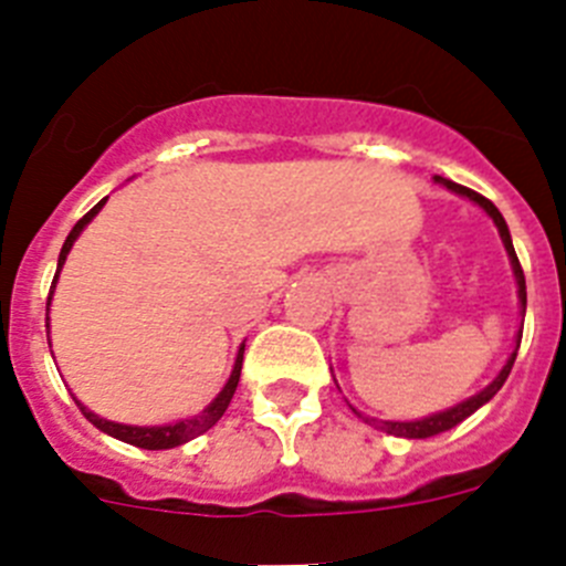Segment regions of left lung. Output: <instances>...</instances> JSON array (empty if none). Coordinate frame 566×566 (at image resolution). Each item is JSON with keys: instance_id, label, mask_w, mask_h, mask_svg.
I'll return each instance as SVG.
<instances>
[{"instance_id": "1", "label": "left lung", "mask_w": 566, "mask_h": 566, "mask_svg": "<svg viewBox=\"0 0 566 566\" xmlns=\"http://www.w3.org/2000/svg\"><path fill=\"white\" fill-rule=\"evenodd\" d=\"M433 181H437L439 187L451 189V192H457V195H462V198H468V201H473L479 209H484V214H488L490 221L496 223L499 238H502L504 249H507L510 266H513V277H516V289H518V314H522V326H524V312H527V286H524V272H522V266H518L516 249H513V238H510V229H507V223H504L502 212H499V209L493 207V203H490L488 198H482V195L473 192V189L462 187V184L448 181V178H442V175H433ZM518 343H522V332H518V337H516V348H513V354H510V357H507V363L502 365V371H499L496 377H493V382L484 385L482 391L473 394V397L462 399V402L451 405V408H444V411L431 413V417L405 419V422H394V419H371V417H365V413L357 411L354 405H352V411L357 413V417L363 419V422L377 424L379 431L391 433V437H402V439H428V437H437V433L451 431V428H457V424L462 422V419H468L470 413H476L484 402H490V399L496 397L499 388H502L504 379H507L510 368H513V363H516Z\"/></svg>"}]
</instances>
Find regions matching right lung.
Instances as JSON below:
<instances>
[{"mask_svg":"<svg viewBox=\"0 0 566 566\" xmlns=\"http://www.w3.org/2000/svg\"><path fill=\"white\" fill-rule=\"evenodd\" d=\"M104 203H107V198H104V201H98L96 207L90 209V212L84 214L82 221L76 223V227L70 229V234H67V240H64L62 252H59V266H56V277H53V286H50L48 312H50V300H53V289H56L59 272H62V266H64V260H67L70 249H73V243H76V240H78V234L84 232V227H87V223L93 221V218H96L98 212H102ZM48 323H50V317H48ZM243 348H247V343H240L238 357H234V365H232V374H229V379H227V385H223V388H221V394H218V397H214L212 402H209L201 413H195V417H189V419H178V422H167V424L109 422V419H104V417H98V413L90 411L87 405L78 402L76 397H73V399H76V405H78V408H82L84 417H87L90 422L96 424L98 431L107 433V437L122 439V442L135 444V448H144V451H167V448H178V444H184V442H189V439L207 433L209 428H212V424L218 422V419H221L223 413H227L229 402H232V397H234V388H238V382H240V368H243Z\"/></svg>","mask_w":566,"mask_h":566,"instance_id":"1","label":"right lung"}]
</instances>
